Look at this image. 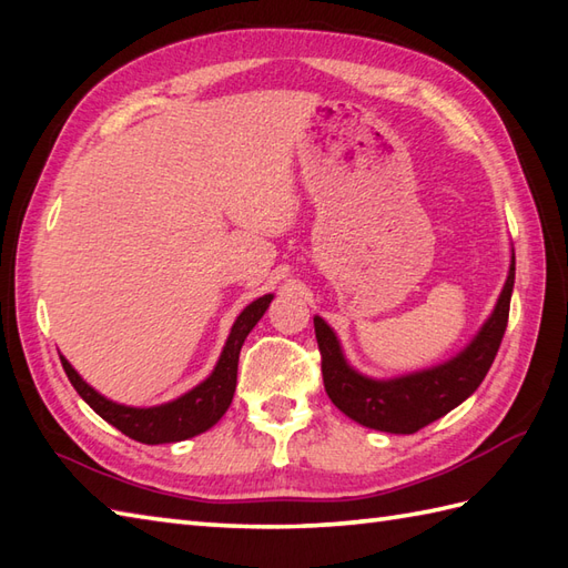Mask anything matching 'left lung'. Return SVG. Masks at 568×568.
<instances>
[{"label": "left lung", "instance_id": "left-lung-1", "mask_svg": "<svg viewBox=\"0 0 568 568\" xmlns=\"http://www.w3.org/2000/svg\"><path fill=\"white\" fill-rule=\"evenodd\" d=\"M515 285V256L498 305L462 354L427 371L409 376L376 381L361 376L346 364L339 339L322 317H315V334L322 354V378L329 400L346 417L371 429L390 434H415L432 425L449 409L462 405L484 383L496 358L505 327H508L510 297Z\"/></svg>", "mask_w": 568, "mask_h": 568}]
</instances>
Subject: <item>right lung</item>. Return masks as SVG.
<instances>
[{
  "instance_id": "add662e5",
  "label": "right lung",
  "mask_w": 568,
  "mask_h": 568,
  "mask_svg": "<svg viewBox=\"0 0 568 568\" xmlns=\"http://www.w3.org/2000/svg\"><path fill=\"white\" fill-rule=\"evenodd\" d=\"M273 295H263L253 300L248 307L236 317L232 334L224 344V352L216 361L212 376L195 385L190 393L180 395L178 400L155 405V407H126L106 400L92 385L80 378V373L68 364L65 356H60L72 388L80 393V397L88 403L94 413L102 419L110 422L112 427L124 432L126 437L136 439L141 444H171L183 442L197 434L207 432L232 405V397L236 390V368H239V352L244 346V339L248 332L256 327V322L263 317V312L268 310Z\"/></svg>"
}]
</instances>
